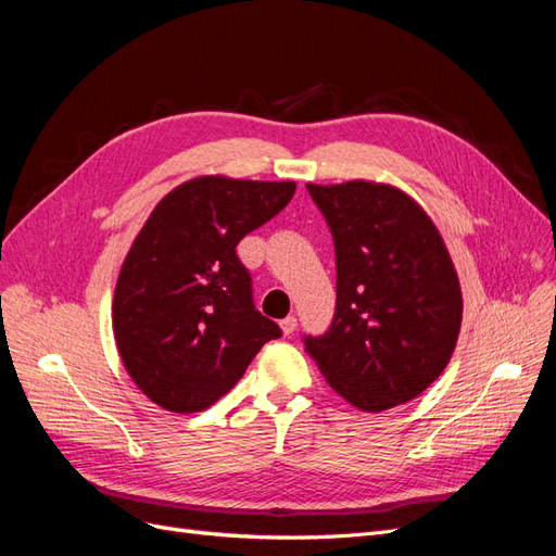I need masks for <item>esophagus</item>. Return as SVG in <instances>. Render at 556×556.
Listing matches in <instances>:
<instances>
[{
  "label": "esophagus",
  "mask_w": 556,
  "mask_h": 556,
  "mask_svg": "<svg viewBox=\"0 0 556 556\" xmlns=\"http://www.w3.org/2000/svg\"><path fill=\"white\" fill-rule=\"evenodd\" d=\"M280 329H282V333H285V336L294 333V329H296V317H294V315H290V317L280 319Z\"/></svg>",
  "instance_id": "esophagus-1"
}]
</instances>
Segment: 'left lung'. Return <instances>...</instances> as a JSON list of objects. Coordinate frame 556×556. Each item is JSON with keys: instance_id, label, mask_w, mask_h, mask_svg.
Here are the masks:
<instances>
[{"instance_id": "left-lung-1", "label": "left lung", "mask_w": 556, "mask_h": 556, "mask_svg": "<svg viewBox=\"0 0 556 556\" xmlns=\"http://www.w3.org/2000/svg\"><path fill=\"white\" fill-rule=\"evenodd\" d=\"M336 248V313L306 339L333 392L364 413L422 394L452 357L462 329V285L441 231L394 185H306Z\"/></svg>"}]
</instances>
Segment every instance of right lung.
Instances as JSON below:
<instances>
[{
  "instance_id": "1",
  "label": "right lung",
  "mask_w": 556,
  "mask_h": 556,
  "mask_svg": "<svg viewBox=\"0 0 556 556\" xmlns=\"http://www.w3.org/2000/svg\"><path fill=\"white\" fill-rule=\"evenodd\" d=\"M294 190V180L199 176L148 215L121 266L111 317L125 371L160 408H211L280 336L252 304L237 245Z\"/></svg>"
}]
</instances>
